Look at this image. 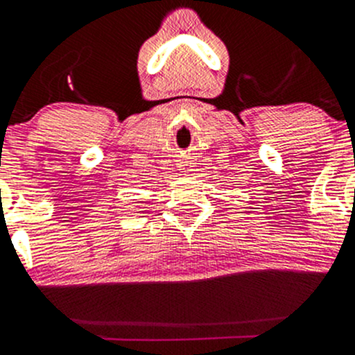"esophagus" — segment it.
I'll return each instance as SVG.
<instances>
[{"mask_svg": "<svg viewBox=\"0 0 355 355\" xmlns=\"http://www.w3.org/2000/svg\"><path fill=\"white\" fill-rule=\"evenodd\" d=\"M177 168H178V170H180V171H187V170H189V163H184V161H178Z\"/></svg>", "mask_w": 355, "mask_h": 355, "instance_id": "34e87169", "label": "esophagus"}]
</instances>
